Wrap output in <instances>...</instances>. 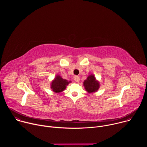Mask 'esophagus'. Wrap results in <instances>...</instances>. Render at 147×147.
Segmentation results:
<instances>
[{
  "label": "esophagus",
  "mask_w": 147,
  "mask_h": 147,
  "mask_svg": "<svg viewBox=\"0 0 147 147\" xmlns=\"http://www.w3.org/2000/svg\"><path fill=\"white\" fill-rule=\"evenodd\" d=\"M80 80V78L79 76H75L74 77V80L76 81V82H78Z\"/></svg>",
  "instance_id": "obj_1"
}]
</instances>
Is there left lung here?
<instances>
[{"label":"left lung","instance_id":"left-lung-1","mask_svg":"<svg viewBox=\"0 0 147 147\" xmlns=\"http://www.w3.org/2000/svg\"><path fill=\"white\" fill-rule=\"evenodd\" d=\"M86 90L88 93H93L98 90L99 88V82L98 81L93 74L90 75L87 80H84L83 82Z\"/></svg>","mask_w":147,"mask_h":147}]
</instances>
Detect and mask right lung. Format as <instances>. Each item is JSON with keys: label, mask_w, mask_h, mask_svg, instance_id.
Segmentation results:
<instances>
[{"label": "right lung", "mask_w": 147, "mask_h": 147, "mask_svg": "<svg viewBox=\"0 0 147 147\" xmlns=\"http://www.w3.org/2000/svg\"><path fill=\"white\" fill-rule=\"evenodd\" d=\"M71 81L62 78L59 75H57L55 79L52 81L51 89L56 93H59L64 91L66 88V86Z\"/></svg>", "instance_id": "obj_1"}]
</instances>
